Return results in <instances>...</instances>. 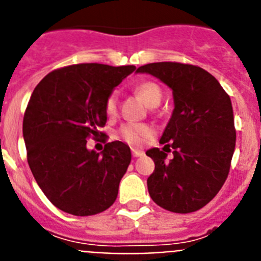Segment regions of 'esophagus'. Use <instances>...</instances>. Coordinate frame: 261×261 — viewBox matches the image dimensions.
<instances>
[{"mask_svg": "<svg viewBox=\"0 0 261 261\" xmlns=\"http://www.w3.org/2000/svg\"><path fill=\"white\" fill-rule=\"evenodd\" d=\"M144 152L142 149H133V156L134 158H140V156H143Z\"/></svg>", "mask_w": 261, "mask_h": 261, "instance_id": "esophagus-1", "label": "esophagus"}]
</instances>
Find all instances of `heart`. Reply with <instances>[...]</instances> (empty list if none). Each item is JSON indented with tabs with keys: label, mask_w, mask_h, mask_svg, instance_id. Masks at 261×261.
<instances>
[{
	"label": "heart",
	"mask_w": 261,
	"mask_h": 261,
	"mask_svg": "<svg viewBox=\"0 0 261 261\" xmlns=\"http://www.w3.org/2000/svg\"><path fill=\"white\" fill-rule=\"evenodd\" d=\"M135 92L138 96L142 98L147 106L159 105L162 101V88L159 87L158 84L153 81H140L135 87ZM118 99L114 93L110 94L106 99L105 110L109 117H113L117 113ZM155 130H153L149 124L146 123H126L123 124L119 130V137L123 142L134 147H139L146 142L147 139L153 137Z\"/></svg>",
	"instance_id": "obj_1"
}]
</instances>
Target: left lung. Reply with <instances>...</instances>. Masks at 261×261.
Listing matches in <instances>:
<instances>
[{
  "label": "left lung",
  "mask_w": 261,
  "mask_h": 261,
  "mask_svg": "<svg viewBox=\"0 0 261 261\" xmlns=\"http://www.w3.org/2000/svg\"><path fill=\"white\" fill-rule=\"evenodd\" d=\"M137 72L168 85L174 103L160 139L164 148L146 152L155 163L147 178L149 196L169 212H197L217 196L230 171L237 140L230 97L214 76L196 65L151 63ZM171 149L174 158L168 161Z\"/></svg>",
  "instance_id": "1"
}]
</instances>
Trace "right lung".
<instances>
[{"label":"right lung","mask_w":261,"mask_h":261,"mask_svg":"<svg viewBox=\"0 0 261 261\" xmlns=\"http://www.w3.org/2000/svg\"><path fill=\"white\" fill-rule=\"evenodd\" d=\"M134 65L74 64L52 71L34 89L23 117L27 162L43 193L58 209L98 214L114 203L131 162L127 144L87 148V139L103 137L105 103Z\"/></svg>","instance_id":"1"}]
</instances>
